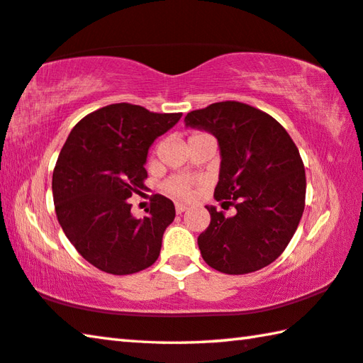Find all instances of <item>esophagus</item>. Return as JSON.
I'll use <instances>...</instances> for the list:
<instances>
[{"instance_id": "esophagus-1", "label": "esophagus", "mask_w": 363, "mask_h": 363, "mask_svg": "<svg viewBox=\"0 0 363 363\" xmlns=\"http://www.w3.org/2000/svg\"><path fill=\"white\" fill-rule=\"evenodd\" d=\"M187 210V205H184V203H176V213L177 214H182L184 211Z\"/></svg>"}]
</instances>
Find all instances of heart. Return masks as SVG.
<instances>
[{
    "label": "heart",
    "mask_w": 363,
    "mask_h": 363,
    "mask_svg": "<svg viewBox=\"0 0 363 363\" xmlns=\"http://www.w3.org/2000/svg\"><path fill=\"white\" fill-rule=\"evenodd\" d=\"M194 186L195 181L190 179V177L173 176L164 182V190H167L169 195L177 196V199H189L194 192Z\"/></svg>",
    "instance_id": "1"
}]
</instances>
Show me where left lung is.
<instances>
[{"label": "left lung", "mask_w": 363, "mask_h": 363, "mask_svg": "<svg viewBox=\"0 0 363 363\" xmlns=\"http://www.w3.org/2000/svg\"><path fill=\"white\" fill-rule=\"evenodd\" d=\"M184 121L218 139L214 199L237 210L225 216L206 206L211 223L199 235L205 262L230 275L269 266L285 251L304 211L306 171L296 144L277 120L237 101L194 110Z\"/></svg>", "instance_id": "left-lung-1"}]
</instances>
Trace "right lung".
<instances>
[{
  "label": "right lung",
  "mask_w": 363,
  "mask_h": 363,
  "mask_svg": "<svg viewBox=\"0 0 363 363\" xmlns=\"http://www.w3.org/2000/svg\"><path fill=\"white\" fill-rule=\"evenodd\" d=\"M181 116L112 104L86 115L67 138L52 173L54 206L67 238L99 270L136 274L158 259L173 201L155 194L149 216L138 219L128 199L145 187L153 140Z\"/></svg>",
  "instance_id": "obj_1"
}]
</instances>
